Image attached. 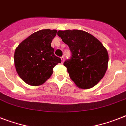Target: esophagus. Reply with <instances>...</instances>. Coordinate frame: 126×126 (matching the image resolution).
I'll use <instances>...</instances> for the list:
<instances>
[{"mask_svg": "<svg viewBox=\"0 0 126 126\" xmlns=\"http://www.w3.org/2000/svg\"><path fill=\"white\" fill-rule=\"evenodd\" d=\"M61 63H63V62H64V57H61Z\"/></svg>", "mask_w": 126, "mask_h": 126, "instance_id": "34e87169", "label": "esophagus"}]
</instances>
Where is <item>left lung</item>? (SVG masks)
I'll use <instances>...</instances> for the list:
<instances>
[{"label":"left lung","instance_id":"1","mask_svg":"<svg viewBox=\"0 0 126 126\" xmlns=\"http://www.w3.org/2000/svg\"><path fill=\"white\" fill-rule=\"evenodd\" d=\"M57 35L69 46L71 59L65 61L69 77L81 89H90L99 82L108 67L109 54L97 38L82 30L58 31Z\"/></svg>","mask_w":126,"mask_h":126}]
</instances>
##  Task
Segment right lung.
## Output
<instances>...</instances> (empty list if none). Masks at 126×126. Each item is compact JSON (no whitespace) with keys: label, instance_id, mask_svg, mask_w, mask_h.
<instances>
[{"label":"right lung","instance_id":"add662e5","mask_svg":"<svg viewBox=\"0 0 126 126\" xmlns=\"http://www.w3.org/2000/svg\"><path fill=\"white\" fill-rule=\"evenodd\" d=\"M57 30L42 29L23 40L15 50L14 65L20 78L30 86H40L49 79L61 63L51 46Z\"/></svg>","mask_w":126,"mask_h":126}]
</instances>
